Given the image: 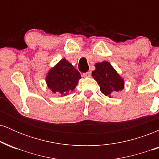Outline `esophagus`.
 Instances as JSON below:
<instances>
[{
    "label": "esophagus",
    "mask_w": 159,
    "mask_h": 159,
    "mask_svg": "<svg viewBox=\"0 0 159 159\" xmlns=\"http://www.w3.org/2000/svg\"><path fill=\"white\" fill-rule=\"evenodd\" d=\"M83 76L84 78H90L91 76V73L90 72H85V73H83Z\"/></svg>",
    "instance_id": "esophagus-1"
}]
</instances>
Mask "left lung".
<instances>
[{
	"label": "left lung",
	"instance_id": "obj_1",
	"mask_svg": "<svg viewBox=\"0 0 159 159\" xmlns=\"http://www.w3.org/2000/svg\"><path fill=\"white\" fill-rule=\"evenodd\" d=\"M93 78L97 81L100 90L105 96L111 97L114 92H119L124 88V81L108 62L103 61L95 64Z\"/></svg>",
	"mask_w": 159,
	"mask_h": 159
}]
</instances>
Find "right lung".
Masks as SVG:
<instances>
[{
  "label": "right lung",
  "mask_w": 159,
  "mask_h": 159,
  "mask_svg": "<svg viewBox=\"0 0 159 159\" xmlns=\"http://www.w3.org/2000/svg\"><path fill=\"white\" fill-rule=\"evenodd\" d=\"M81 74L68 61L63 58L54 68L51 69L46 76L48 87L54 93L66 95L78 85Z\"/></svg>",
  "instance_id": "add662e5"
}]
</instances>
